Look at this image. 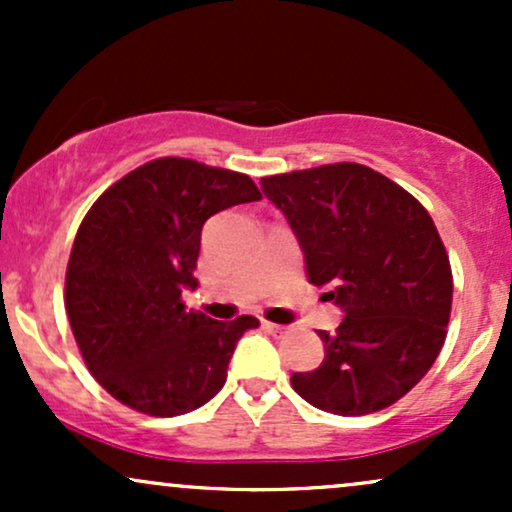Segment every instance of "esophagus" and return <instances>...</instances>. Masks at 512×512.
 <instances>
[{"mask_svg":"<svg viewBox=\"0 0 512 512\" xmlns=\"http://www.w3.org/2000/svg\"><path fill=\"white\" fill-rule=\"evenodd\" d=\"M262 327L267 332L276 334V337H281V334H286V327L284 325H276V322H269V320H262Z\"/></svg>","mask_w":512,"mask_h":512,"instance_id":"1","label":"esophagus"}]
</instances>
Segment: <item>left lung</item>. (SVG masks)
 <instances>
[{
	"label": "left lung",
	"mask_w": 512,
	"mask_h": 512,
	"mask_svg": "<svg viewBox=\"0 0 512 512\" xmlns=\"http://www.w3.org/2000/svg\"><path fill=\"white\" fill-rule=\"evenodd\" d=\"M305 255L310 284L344 310L325 358L293 373L313 407L363 416L395 404L443 349L452 272L438 228L419 199L361 163H330L262 178Z\"/></svg>",
	"instance_id": "1"
}]
</instances>
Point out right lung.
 I'll return each mask as SVG.
<instances>
[{
    "instance_id": "right-lung-1",
    "label": "right lung",
    "mask_w": 512,
    "mask_h": 512,
    "mask_svg": "<svg viewBox=\"0 0 512 512\" xmlns=\"http://www.w3.org/2000/svg\"><path fill=\"white\" fill-rule=\"evenodd\" d=\"M257 199L248 175L166 156L127 173L88 209L64 308L86 368L117 402L180 416L226 383L238 339L260 320H211L185 308L182 289L197 286L204 221Z\"/></svg>"
}]
</instances>
